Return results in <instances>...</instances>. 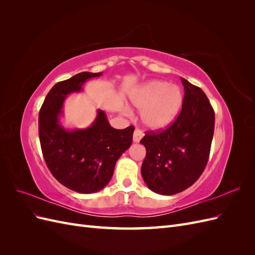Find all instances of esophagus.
Wrapping results in <instances>:
<instances>
[{
    "label": "esophagus",
    "mask_w": 255,
    "mask_h": 255,
    "mask_svg": "<svg viewBox=\"0 0 255 255\" xmlns=\"http://www.w3.org/2000/svg\"><path fill=\"white\" fill-rule=\"evenodd\" d=\"M141 137H142V133L140 132V130L139 129H135L134 135H133L134 142H139L140 139H141Z\"/></svg>",
    "instance_id": "1"
}]
</instances>
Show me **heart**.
Here are the masks:
<instances>
[{"label":"heart","mask_w":255,"mask_h":255,"mask_svg":"<svg viewBox=\"0 0 255 255\" xmlns=\"http://www.w3.org/2000/svg\"><path fill=\"white\" fill-rule=\"evenodd\" d=\"M129 102L141 111L143 125L153 130L170 126L183 103L182 90L176 85L154 80L145 83L129 94Z\"/></svg>","instance_id":"obj_1"}]
</instances>
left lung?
I'll use <instances>...</instances> for the list:
<instances>
[{
	"mask_svg": "<svg viewBox=\"0 0 255 255\" xmlns=\"http://www.w3.org/2000/svg\"><path fill=\"white\" fill-rule=\"evenodd\" d=\"M185 96L182 111L160 132H146L140 143L146 154L143 181L152 191L171 196L187 189L202 174L210 156L215 113L201 88L181 78Z\"/></svg>",
	"mask_w": 255,
	"mask_h": 255,
	"instance_id": "8db88e82",
	"label": "left lung"
}]
</instances>
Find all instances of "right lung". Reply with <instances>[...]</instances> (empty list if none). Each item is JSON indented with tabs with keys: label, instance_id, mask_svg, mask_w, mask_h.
<instances>
[{
	"label": "right lung",
	"instance_id": "right-lung-1",
	"mask_svg": "<svg viewBox=\"0 0 255 255\" xmlns=\"http://www.w3.org/2000/svg\"><path fill=\"white\" fill-rule=\"evenodd\" d=\"M101 74L81 72L55 84L39 112L38 127L45 164L60 184L80 194L104 188L112 179L117 160L133 141L135 128H114L101 110L86 128L67 129L60 125L66 98L80 92L85 82Z\"/></svg>",
	"mask_w": 255,
	"mask_h": 255
}]
</instances>
